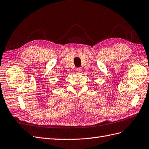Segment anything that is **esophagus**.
Masks as SVG:
<instances>
[{
  "label": "esophagus",
  "mask_w": 149,
  "mask_h": 149,
  "mask_svg": "<svg viewBox=\"0 0 149 149\" xmlns=\"http://www.w3.org/2000/svg\"><path fill=\"white\" fill-rule=\"evenodd\" d=\"M76 72H77V74H80V72H81V71H82V69L80 67H78V68H77V69H76Z\"/></svg>",
  "instance_id": "esophagus-1"
}]
</instances>
